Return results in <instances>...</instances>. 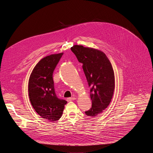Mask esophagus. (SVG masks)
<instances>
[{"label":"esophagus","instance_id":"1","mask_svg":"<svg viewBox=\"0 0 153 153\" xmlns=\"http://www.w3.org/2000/svg\"><path fill=\"white\" fill-rule=\"evenodd\" d=\"M75 99H76L75 97H68V98H67V100L68 102H70V101H72V100H75Z\"/></svg>","mask_w":153,"mask_h":153}]
</instances>
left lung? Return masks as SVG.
Masks as SVG:
<instances>
[{
    "mask_svg": "<svg viewBox=\"0 0 153 153\" xmlns=\"http://www.w3.org/2000/svg\"><path fill=\"white\" fill-rule=\"evenodd\" d=\"M71 50L82 68L90 88L91 108L86 116L95 117L110 105L114 90V73L111 63L103 52L82 45H74Z\"/></svg>",
    "mask_w": 153,
    "mask_h": 153,
    "instance_id": "left-lung-1",
    "label": "left lung"
}]
</instances>
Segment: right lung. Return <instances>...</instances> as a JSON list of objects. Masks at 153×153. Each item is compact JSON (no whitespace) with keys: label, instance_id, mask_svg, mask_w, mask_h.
<instances>
[{"label":"right lung","instance_id":"obj_1","mask_svg":"<svg viewBox=\"0 0 153 153\" xmlns=\"http://www.w3.org/2000/svg\"><path fill=\"white\" fill-rule=\"evenodd\" d=\"M62 55L51 54L41 59L34 68L28 82L31 105L42 118L51 122L61 117L67 103L57 97L53 78V71Z\"/></svg>","mask_w":153,"mask_h":153}]
</instances>
